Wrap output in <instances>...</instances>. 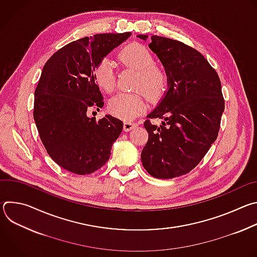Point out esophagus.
Listing matches in <instances>:
<instances>
[{
	"label": "esophagus",
	"mask_w": 257,
	"mask_h": 257,
	"mask_svg": "<svg viewBox=\"0 0 257 257\" xmlns=\"http://www.w3.org/2000/svg\"><path fill=\"white\" fill-rule=\"evenodd\" d=\"M138 124L137 123H133L131 121H125L124 122V130L125 131H130L131 129H133L134 127H136Z\"/></svg>",
	"instance_id": "1"
}]
</instances>
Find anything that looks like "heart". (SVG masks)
Listing matches in <instances>:
<instances>
[{"label":"heart","mask_w":257,"mask_h":257,"mask_svg":"<svg viewBox=\"0 0 257 257\" xmlns=\"http://www.w3.org/2000/svg\"><path fill=\"white\" fill-rule=\"evenodd\" d=\"M119 58L138 71L136 89H141L151 99L163 96L168 86V75L163 68L154 64V55L148 48L140 44L128 45L120 52ZM94 78L103 91L112 92L116 85L114 62L108 58L100 60L94 69ZM108 108L121 119L132 120L146 108V99L142 92H123L109 100Z\"/></svg>","instance_id":"1"}]
</instances>
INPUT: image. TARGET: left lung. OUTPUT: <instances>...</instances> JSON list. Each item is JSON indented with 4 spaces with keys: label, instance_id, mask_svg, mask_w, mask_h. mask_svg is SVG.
I'll list each match as a JSON object with an SVG mask.
<instances>
[{
    "label": "left lung",
    "instance_id": "obj_1",
    "mask_svg": "<svg viewBox=\"0 0 257 257\" xmlns=\"http://www.w3.org/2000/svg\"><path fill=\"white\" fill-rule=\"evenodd\" d=\"M149 47L165 67L168 90L148 115L162 119V125L144 122L149 140L141 162L153 177L172 179L189 173L206 155L217 137L225 99L216 71L198 51L158 35Z\"/></svg>",
    "mask_w": 257,
    "mask_h": 257
}]
</instances>
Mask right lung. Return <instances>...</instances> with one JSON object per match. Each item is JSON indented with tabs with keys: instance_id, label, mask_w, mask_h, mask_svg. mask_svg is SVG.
<instances>
[{
	"instance_id": "add662e5",
	"label": "right lung",
	"mask_w": 257,
	"mask_h": 257,
	"mask_svg": "<svg viewBox=\"0 0 257 257\" xmlns=\"http://www.w3.org/2000/svg\"><path fill=\"white\" fill-rule=\"evenodd\" d=\"M131 32L100 33L72 42L44 66L34 92L33 118L49 156L63 169L87 175L109 159L123 122L111 115L98 121L87 108L103 106L94 69Z\"/></svg>"
}]
</instances>
